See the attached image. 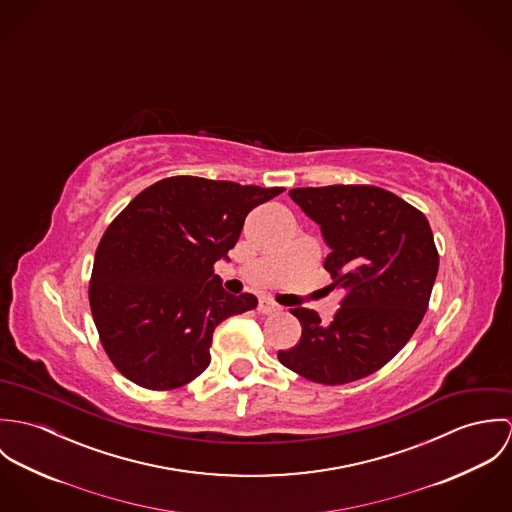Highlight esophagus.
<instances>
[{"label": "esophagus", "instance_id": "obj_1", "mask_svg": "<svg viewBox=\"0 0 512 512\" xmlns=\"http://www.w3.org/2000/svg\"><path fill=\"white\" fill-rule=\"evenodd\" d=\"M258 311L262 313V315H270V313H276V311H280V307L274 303V301H270V299H260V303H258Z\"/></svg>", "mask_w": 512, "mask_h": 512}]
</instances>
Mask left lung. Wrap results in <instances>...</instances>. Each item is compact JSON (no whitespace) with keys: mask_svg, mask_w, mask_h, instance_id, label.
<instances>
[{"mask_svg":"<svg viewBox=\"0 0 512 512\" xmlns=\"http://www.w3.org/2000/svg\"><path fill=\"white\" fill-rule=\"evenodd\" d=\"M290 197L321 226L331 250L323 266L345 297L331 323L292 309L301 339L278 359L311 382H355L386 365L424 319L439 266L430 222L372 185L303 187Z\"/></svg>","mask_w":512,"mask_h":512,"instance_id":"obj_1","label":"left lung"}]
</instances>
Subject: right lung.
<instances>
[{
  "instance_id": "right-lung-1",
  "label": "right lung",
  "mask_w": 512,
  "mask_h": 512,
  "mask_svg": "<svg viewBox=\"0 0 512 512\" xmlns=\"http://www.w3.org/2000/svg\"><path fill=\"white\" fill-rule=\"evenodd\" d=\"M282 191L167 177L112 220L88 299L102 347L128 380L173 390L209 366L220 321L258 305L252 293L224 292L213 266L228 258L246 215Z\"/></svg>"
}]
</instances>
